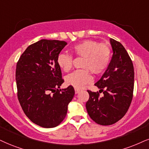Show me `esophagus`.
<instances>
[{
  "instance_id": "1",
  "label": "esophagus",
  "mask_w": 149,
  "mask_h": 149,
  "mask_svg": "<svg viewBox=\"0 0 149 149\" xmlns=\"http://www.w3.org/2000/svg\"><path fill=\"white\" fill-rule=\"evenodd\" d=\"M74 91H75V93H76V94H77V93H79V92L81 91L79 89H77V88H74Z\"/></svg>"
}]
</instances>
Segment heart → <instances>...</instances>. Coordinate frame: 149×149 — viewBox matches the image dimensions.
I'll return each instance as SVG.
<instances>
[{
	"label": "heart",
	"mask_w": 149,
	"mask_h": 149,
	"mask_svg": "<svg viewBox=\"0 0 149 149\" xmlns=\"http://www.w3.org/2000/svg\"><path fill=\"white\" fill-rule=\"evenodd\" d=\"M73 55L84 58L82 63L83 70H77L66 77V83L75 88H82L84 86L91 82L92 75L90 72L100 74L104 72L109 65L111 59V50L104 44L96 41L86 40L71 48ZM73 58L71 55L60 53L56 58L58 65L64 72H68L72 66Z\"/></svg>",
	"instance_id": "1"
}]
</instances>
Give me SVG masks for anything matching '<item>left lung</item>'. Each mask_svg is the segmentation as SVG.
<instances>
[{
  "mask_svg": "<svg viewBox=\"0 0 149 149\" xmlns=\"http://www.w3.org/2000/svg\"><path fill=\"white\" fill-rule=\"evenodd\" d=\"M113 54L109 65L95 86L98 92L88 90L86 107L91 118L102 126L112 125L127 113L133 96L134 68L127 51L119 42L110 40Z\"/></svg>",
  "mask_w": 149,
  "mask_h": 149,
  "instance_id": "1",
  "label": "left lung"
}]
</instances>
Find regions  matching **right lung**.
Returning a JSON list of instances; mask_svg holds the SVG:
<instances>
[{
  "instance_id": "1",
  "label": "right lung",
  "mask_w": 149,
  "mask_h": 149,
  "mask_svg": "<svg viewBox=\"0 0 149 149\" xmlns=\"http://www.w3.org/2000/svg\"><path fill=\"white\" fill-rule=\"evenodd\" d=\"M65 41L42 39L29 45L16 69L17 96L25 115L43 128L59 125L66 116L74 88L59 89L64 82L56 62Z\"/></svg>"
}]
</instances>
